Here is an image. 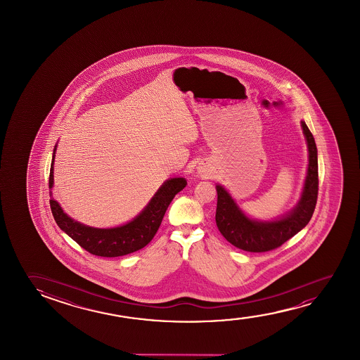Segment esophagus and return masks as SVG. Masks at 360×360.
Segmentation results:
<instances>
[{
  "label": "esophagus",
  "instance_id": "1",
  "mask_svg": "<svg viewBox=\"0 0 360 360\" xmlns=\"http://www.w3.org/2000/svg\"><path fill=\"white\" fill-rule=\"evenodd\" d=\"M204 171H205V169H202V172H204Z\"/></svg>",
  "mask_w": 360,
  "mask_h": 360
}]
</instances>
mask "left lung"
<instances>
[{
	"label": "left lung",
	"mask_w": 360,
	"mask_h": 360,
	"mask_svg": "<svg viewBox=\"0 0 360 360\" xmlns=\"http://www.w3.org/2000/svg\"><path fill=\"white\" fill-rule=\"evenodd\" d=\"M307 148L309 167L300 200L285 217L273 221H257L247 217L231 195L217 186V205L215 220L222 236L231 245L247 252H268L281 247L309 224L315 212L319 194V162L315 139L305 122H301Z\"/></svg>",
	"instance_id": "left-lung-1"
}]
</instances>
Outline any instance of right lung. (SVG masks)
Segmentation results:
<instances>
[{"mask_svg":"<svg viewBox=\"0 0 360 360\" xmlns=\"http://www.w3.org/2000/svg\"><path fill=\"white\" fill-rule=\"evenodd\" d=\"M55 151L56 146L50 167L49 189L53 188L54 183L53 165ZM186 186L187 181L184 178L167 179L138 217L123 226L112 229L89 227L81 222L75 221L74 219L65 214L59 202L54 200L51 192L49 193L50 207L58 226L86 251L99 257L125 256L141 250L153 240L162 222L168 205L172 202L174 195Z\"/></svg>","mask_w":360,"mask_h":360,"instance_id":"add662e5","label":"right lung"}]
</instances>
